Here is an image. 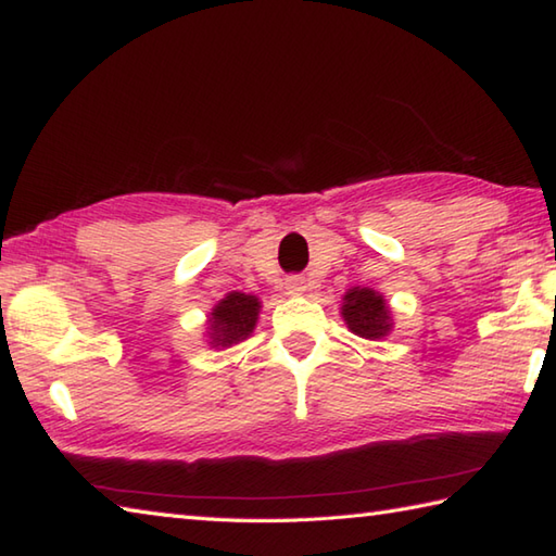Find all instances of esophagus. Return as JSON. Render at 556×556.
Instances as JSON below:
<instances>
[{
  "mask_svg": "<svg viewBox=\"0 0 556 556\" xmlns=\"http://www.w3.org/2000/svg\"><path fill=\"white\" fill-rule=\"evenodd\" d=\"M306 289H308L306 287V279H303L301 275H293V277L287 279V291L293 293V296H301V293L306 291Z\"/></svg>",
  "mask_w": 556,
  "mask_h": 556,
  "instance_id": "34e87169",
  "label": "esophagus"
}]
</instances>
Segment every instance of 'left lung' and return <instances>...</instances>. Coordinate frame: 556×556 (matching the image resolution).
I'll use <instances>...</instances> for the list:
<instances>
[{"instance_id": "obj_1", "label": "left lung", "mask_w": 556, "mask_h": 556, "mask_svg": "<svg viewBox=\"0 0 556 556\" xmlns=\"http://www.w3.org/2000/svg\"><path fill=\"white\" fill-rule=\"evenodd\" d=\"M342 318L354 334L364 340H380L393 328L390 308L378 291L368 287H354L342 299Z\"/></svg>"}]
</instances>
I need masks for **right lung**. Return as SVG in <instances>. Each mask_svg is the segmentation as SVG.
<instances>
[{
    "label": "right lung",
    "instance_id": "add662e5",
    "mask_svg": "<svg viewBox=\"0 0 556 556\" xmlns=\"http://www.w3.org/2000/svg\"><path fill=\"white\" fill-rule=\"evenodd\" d=\"M260 313V299L250 293L231 291L216 303L210 313V344L212 346H231L243 342L255 330Z\"/></svg>",
    "mask_w": 556,
    "mask_h": 556
}]
</instances>
